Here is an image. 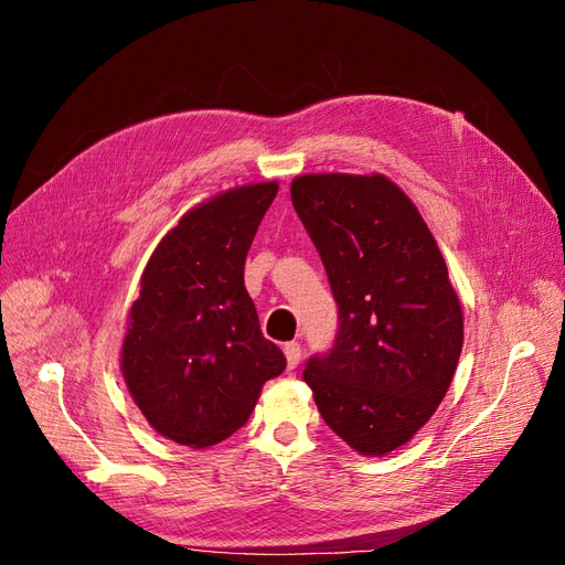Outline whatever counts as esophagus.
I'll list each match as a JSON object with an SVG mask.
<instances>
[{
  "label": "esophagus",
  "instance_id": "esophagus-1",
  "mask_svg": "<svg viewBox=\"0 0 565 565\" xmlns=\"http://www.w3.org/2000/svg\"><path fill=\"white\" fill-rule=\"evenodd\" d=\"M282 351H285V358H287V367L295 370V367L299 365V361H301V347H299V341H287Z\"/></svg>",
  "mask_w": 565,
  "mask_h": 565
}]
</instances>
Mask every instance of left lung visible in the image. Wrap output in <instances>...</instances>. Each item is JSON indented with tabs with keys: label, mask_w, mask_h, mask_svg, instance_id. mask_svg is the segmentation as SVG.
Segmentation results:
<instances>
[{
	"label": "left lung",
	"mask_w": 565,
	"mask_h": 565,
	"mask_svg": "<svg viewBox=\"0 0 565 565\" xmlns=\"http://www.w3.org/2000/svg\"><path fill=\"white\" fill-rule=\"evenodd\" d=\"M289 195L339 306L334 347L303 380L349 448L384 457L431 419L455 377L465 313L446 259L384 174H303Z\"/></svg>",
	"instance_id": "obj_1"
}]
</instances>
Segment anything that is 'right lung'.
Returning a JSON list of instances; mask_svg holds the SVG:
<instances>
[{
  "label": "right lung",
  "mask_w": 565,
  "mask_h": 565,
  "mask_svg": "<svg viewBox=\"0 0 565 565\" xmlns=\"http://www.w3.org/2000/svg\"><path fill=\"white\" fill-rule=\"evenodd\" d=\"M278 181L235 185L188 210L141 273L119 370L160 436L210 448L249 419L287 361L264 339L245 259Z\"/></svg>",
  "instance_id": "add662e5"
}]
</instances>
